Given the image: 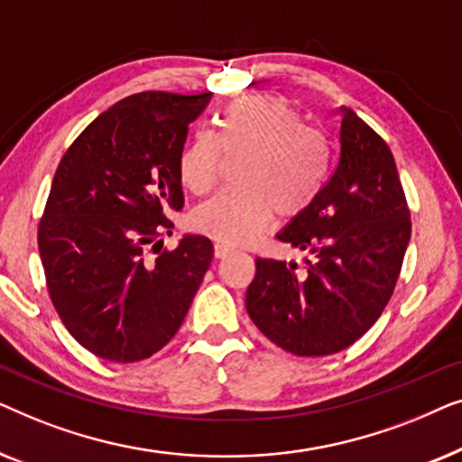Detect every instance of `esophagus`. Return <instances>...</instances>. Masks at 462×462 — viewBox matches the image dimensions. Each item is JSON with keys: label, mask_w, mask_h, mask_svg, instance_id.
Instances as JSON below:
<instances>
[{"label": "esophagus", "mask_w": 462, "mask_h": 462, "mask_svg": "<svg viewBox=\"0 0 462 462\" xmlns=\"http://www.w3.org/2000/svg\"><path fill=\"white\" fill-rule=\"evenodd\" d=\"M233 252V248L231 245H226V244H223V242H217L214 244V256L217 258H226Z\"/></svg>", "instance_id": "esophagus-1"}]
</instances>
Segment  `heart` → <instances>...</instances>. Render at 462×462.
<instances>
[{
	"label": "heart",
	"instance_id": "heart-1",
	"mask_svg": "<svg viewBox=\"0 0 462 462\" xmlns=\"http://www.w3.org/2000/svg\"><path fill=\"white\" fill-rule=\"evenodd\" d=\"M245 162L226 189L198 206L191 225L226 245L254 239L280 218L305 214L324 191L330 153L324 136L309 128L296 109L277 97H242L220 113L217 136L199 130L180 149L176 172L193 195L217 185L225 157Z\"/></svg>",
	"mask_w": 462,
	"mask_h": 462
}]
</instances>
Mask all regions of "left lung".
Returning <instances> with one entry per match:
<instances>
[{"label":"left lung","instance_id":"1","mask_svg":"<svg viewBox=\"0 0 462 462\" xmlns=\"http://www.w3.org/2000/svg\"><path fill=\"white\" fill-rule=\"evenodd\" d=\"M412 220L389 144L351 109L324 191L277 239L311 252L307 267L256 258L245 309L269 340L299 357L362 338L393 296Z\"/></svg>","mask_w":462,"mask_h":462}]
</instances>
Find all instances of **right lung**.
<instances>
[{"instance_id": "right-lung-1", "label": "right lung", "mask_w": 462, "mask_h": 462, "mask_svg": "<svg viewBox=\"0 0 462 462\" xmlns=\"http://www.w3.org/2000/svg\"><path fill=\"white\" fill-rule=\"evenodd\" d=\"M212 94L144 90L100 113L56 168L37 226L50 300L78 343L132 364L179 332L212 263V242L163 248L185 204L176 172L189 124ZM155 254V257H151Z\"/></svg>"}]
</instances>
